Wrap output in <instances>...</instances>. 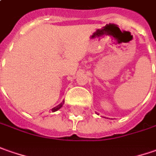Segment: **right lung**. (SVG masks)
Here are the masks:
<instances>
[{"mask_svg": "<svg viewBox=\"0 0 156 156\" xmlns=\"http://www.w3.org/2000/svg\"><path fill=\"white\" fill-rule=\"evenodd\" d=\"M64 103H65V101H63V102H62V103H60L59 105H57L56 107H54L53 109H51V111H52V112H55V111H57V110H59V109L61 108L62 106H63V105H64Z\"/></svg>", "mask_w": 156, "mask_h": 156, "instance_id": "1", "label": "right lung"}]
</instances>
